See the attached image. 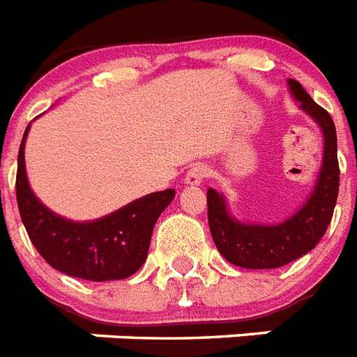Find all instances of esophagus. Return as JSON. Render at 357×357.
Listing matches in <instances>:
<instances>
[{"label": "esophagus", "mask_w": 357, "mask_h": 357, "mask_svg": "<svg viewBox=\"0 0 357 357\" xmlns=\"http://www.w3.org/2000/svg\"><path fill=\"white\" fill-rule=\"evenodd\" d=\"M208 175V167L206 165L202 164H195L193 167H190V171L186 173V178H184V182H186L188 186H199L204 178H206Z\"/></svg>", "instance_id": "34e87169"}]
</instances>
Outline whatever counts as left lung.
Returning <instances> with one entry per match:
<instances>
[{
	"instance_id": "obj_1",
	"label": "left lung",
	"mask_w": 357,
	"mask_h": 357,
	"mask_svg": "<svg viewBox=\"0 0 357 357\" xmlns=\"http://www.w3.org/2000/svg\"><path fill=\"white\" fill-rule=\"evenodd\" d=\"M301 110L315 119L324 136L323 165L312 195L291 218L276 225L241 223L228 213L223 193L208 190V225L213 243L227 261L243 269H276L301 258L321 241L332 221L339 193L337 134L330 114L319 107L302 84L287 81Z\"/></svg>"
}]
</instances>
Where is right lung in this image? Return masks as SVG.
Here are the masks:
<instances>
[{"mask_svg":"<svg viewBox=\"0 0 357 357\" xmlns=\"http://www.w3.org/2000/svg\"><path fill=\"white\" fill-rule=\"evenodd\" d=\"M25 129L18 151L16 199L24 227L40 256L64 275L92 282L123 280L145 264L153 228L175 190L139 197L96 221H70L36 199L25 173Z\"/></svg>","mask_w":357,"mask_h":357,"instance_id":"add662e5","label":"right lung"}]
</instances>
